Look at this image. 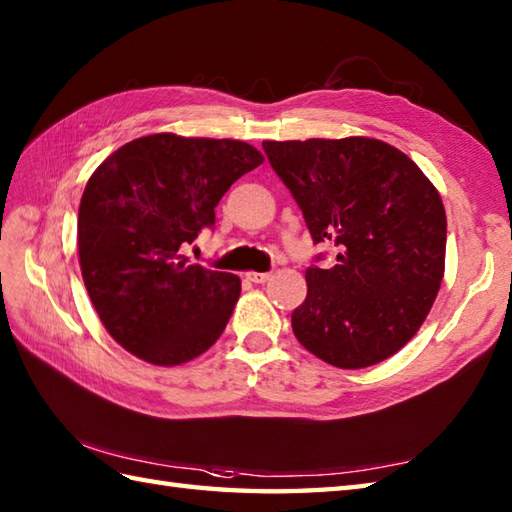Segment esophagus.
<instances>
[{
    "mask_svg": "<svg viewBox=\"0 0 512 512\" xmlns=\"http://www.w3.org/2000/svg\"><path fill=\"white\" fill-rule=\"evenodd\" d=\"M246 279L253 281V284H266L270 279V273H253V270H250V273H246Z\"/></svg>",
    "mask_w": 512,
    "mask_h": 512,
    "instance_id": "obj_1",
    "label": "esophagus"
}]
</instances>
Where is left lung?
Segmentation results:
<instances>
[{
  "label": "left lung",
  "instance_id": "obj_1",
  "mask_svg": "<svg viewBox=\"0 0 512 512\" xmlns=\"http://www.w3.org/2000/svg\"><path fill=\"white\" fill-rule=\"evenodd\" d=\"M314 244L339 248L306 270L292 312L297 341L321 361L361 369L405 347L438 297L447 213L438 189L400 149L367 136L264 140Z\"/></svg>",
  "mask_w": 512,
  "mask_h": 512
}]
</instances>
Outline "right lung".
Listing matches in <instances>:
<instances>
[{
    "instance_id": "add662e5",
    "label": "right lung",
    "mask_w": 512,
    "mask_h": 512,
    "mask_svg": "<svg viewBox=\"0 0 512 512\" xmlns=\"http://www.w3.org/2000/svg\"><path fill=\"white\" fill-rule=\"evenodd\" d=\"M262 162L242 140L162 132L96 167L79 206V264L96 314L129 354L173 367L220 339L242 281L191 264L184 246L213 226L231 184Z\"/></svg>"
}]
</instances>
